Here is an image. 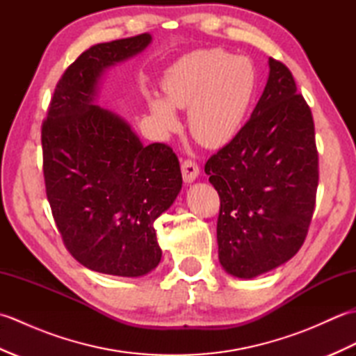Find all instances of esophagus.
<instances>
[{"mask_svg": "<svg viewBox=\"0 0 356 356\" xmlns=\"http://www.w3.org/2000/svg\"><path fill=\"white\" fill-rule=\"evenodd\" d=\"M182 176L186 184H191L199 176V165L191 159H186L182 163Z\"/></svg>", "mask_w": 356, "mask_h": 356, "instance_id": "34e87169", "label": "esophagus"}]
</instances>
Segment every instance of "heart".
<instances>
[{
  "mask_svg": "<svg viewBox=\"0 0 356 356\" xmlns=\"http://www.w3.org/2000/svg\"><path fill=\"white\" fill-rule=\"evenodd\" d=\"M257 74L252 63L222 49L188 53L163 74L162 97H149V108L163 131L179 120L170 107L188 110L193 138L209 148L228 143L243 124L252 102Z\"/></svg>",
  "mask_w": 356,
  "mask_h": 356,
  "instance_id": "obj_1",
  "label": "heart"
}]
</instances>
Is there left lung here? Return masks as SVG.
<instances>
[{
    "label": "left lung",
    "mask_w": 356,
    "mask_h": 356,
    "mask_svg": "<svg viewBox=\"0 0 356 356\" xmlns=\"http://www.w3.org/2000/svg\"><path fill=\"white\" fill-rule=\"evenodd\" d=\"M269 69L251 119L205 163L220 197L218 260L238 278L264 274L300 251L318 186L311 107L283 63L269 58Z\"/></svg>",
    "instance_id": "obj_1"
}]
</instances>
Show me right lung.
Returning a JSON list of instances; mask_svg holds the SVG:
<instances>
[{"mask_svg":"<svg viewBox=\"0 0 356 356\" xmlns=\"http://www.w3.org/2000/svg\"><path fill=\"white\" fill-rule=\"evenodd\" d=\"M148 33L96 44L58 81L41 127L45 194L64 245L82 266L140 277L161 261L154 220L182 188L166 143L143 147L128 124L95 105L105 69L138 55Z\"/></svg>","mask_w":356,"mask_h":356,"instance_id":"right-lung-1","label":"right lung"}]
</instances>
